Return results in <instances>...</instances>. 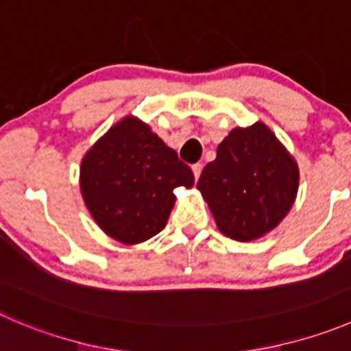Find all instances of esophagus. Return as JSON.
Wrapping results in <instances>:
<instances>
[{
	"mask_svg": "<svg viewBox=\"0 0 351 351\" xmlns=\"http://www.w3.org/2000/svg\"><path fill=\"white\" fill-rule=\"evenodd\" d=\"M192 171H193V176H195V180H199L200 173H202V165L200 162H197V165L192 166Z\"/></svg>",
	"mask_w": 351,
	"mask_h": 351,
	"instance_id": "1",
	"label": "esophagus"
}]
</instances>
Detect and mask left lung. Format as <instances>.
Masks as SVG:
<instances>
[{
    "mask_svg": "<svg viewBox=\"0 0 351 351\" xmlns=\"http://www.w3.org/2000/svg\"><path fill=\"white\" fill-rule=\"evenodd\" d=\"M298 185L297 161L262 121L233 128L197 182L217 230L237 241L273 231L293 207Z\"/></svg>",
    "mask_w": 351,
    "mask_h": 351,
    "instance_id": "1",
    "label": "left lung"
}]
</instances>
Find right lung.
Returning a JSON list of instances; mask_svg holds the SVG:
<instances>
[{
    "label": "right lung",
    "mask_w": 351,
    "mask_h": 351,
    "mask_svg": "<svg viewBox=\"0 0 351 351\" xmlns=\"http://www.w3.org/2000/svg\"><path fill=\"white\" fill-rule=\"evenodd\" d=\"M192 185V169L134 114L117 121L80 162L85 207L108 237L123 245L158 234L175 206L173 190Z\"/></svg>",
    "instance_id": "obj_1"
}]
</instances>
